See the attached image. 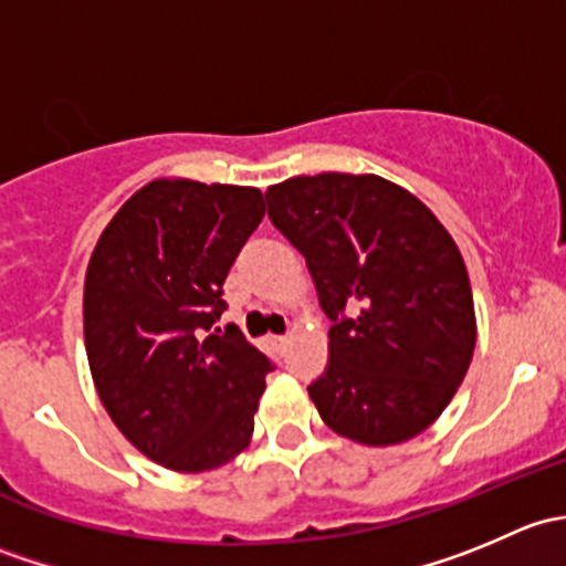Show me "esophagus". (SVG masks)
<instances>
[{
    "mask_svg": "<svg viewBox=\"0 0 566 566\" xmlns=\"http://www.w3.org/2000/svg\"><path fill=\"white\" fill-rule=\"evenodd\" d=\"M271 342H273V347H276V350H284V345H287V334H284V336H271Z\"/></svg>",
    "mask_w": 566,
    "mask_h": 566,
    "instance_id": "esophagus-1",
    "label": "esophagus"
}]
</instances>
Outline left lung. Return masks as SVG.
<instances>
[{
	"label": "left lung",
	"instance_id": "left-lung-1",
	"mask_svg": "<svg viewBox=\"0 0 566 566\" xmlns=\"http://www.w3.org/2000/svg\"><path fill=\"white\" fill-rule=\"evenodd\" d=\"M265 199L331 319L328 367L310 386L325 424L364 447L424 432L476 345L471 282L447 227L378 175L290 177Z\"/></svg>",
	"mask_w": 566,
	"mask_h": 566
}]
</instances>
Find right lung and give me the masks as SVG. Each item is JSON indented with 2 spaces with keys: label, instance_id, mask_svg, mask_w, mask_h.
Returning <instances> with one entry per match:
<instances>
[{
  "label": "right lung",
  "instance_id": "1",
  "mask_svg": "<svg viewBox=\"0 0 566 566\" xmlns=\"http://www.w3.org/2000/svg\"><path fill=\"white\" fill-rule=\"evenodd\" d=\"M265 216L260 188L161 177L114 213L84 279V345L106 413L145 458L180 473L249 447L271 361L213 323L221 287Z\"/></svg>",
  "mask_w": 566,
  "mask_h": 566
}]
</instances>
